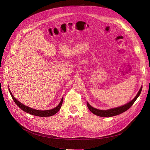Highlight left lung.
I'll list each match as a JSON object with an SVG mask.
<instances>
[{
    "label": "left lung",
    "instance_id": "1",
    "mask_svg": "<svg viewBox=\"0 0 150 150\" xmlns=\"http://www.w3.org/2000/svg\"><path fill=\"white\" fill-rule=\"evenodd\" d=\"M142 89V86H141L139 91L138 92L137 94L134 97V98L132 99L131 101L129 102V103L125 104L122 106L109 109L108 110H100V109H98L93 108L88 103V102H87V106L90 111L93 114H95L96 115H98L100 117H109L115 116L117 115L120 114L125 112L126 111H127L128 109H129L132 106V105L134 104V103L135 101L137 100L138 97L140 96Z\"/></svg>",
    "mask_w": 150,
    "mask_h": 150
}]
</instances>
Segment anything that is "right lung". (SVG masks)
<instances>
[{"label": "right lung", "instance_id": "obj_1", "mask_svg": "<svg viewBox=\"0 0 150 150\" xmlns=\"http://www.w3.org/2000/svg\"><path fill=\"white\" fill-rule=\"evenodd\" d=\"M9 89V92L11 94L13 100L15 102V103L19 107V108H21L22 110V111H25V112L28 113V114H31V115H33L39 116V117H50V116L53 115L55 114H57L59 111V110L60 109V108L62 106V104L63 98H62V99L60 101V103H59V105L56 108H54L52 109H50V110H45V111H40V110H36V109H33V108H29V107H28V106H27L24 105H23L22 103H21V102H19V101H18L16 99L14 98V97L13 96L11 92L10 91V89Z\"/></svg>", "mask_w": 150, "mask_h": 150}]
</instances>
